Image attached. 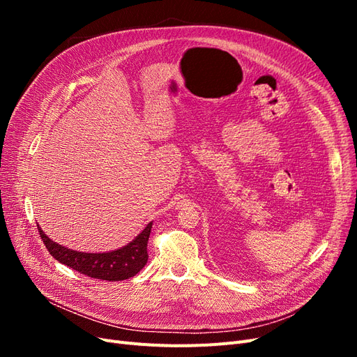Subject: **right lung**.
Listing matches in <instances>:
<instances>
[{"instance_id":"1","label":"right lung","mask_w":357,"mask_h":357,"mask_svg":"<svg viewBox=\"0 0 357 357\" xmlns=\"http://www.w3.org/2000/svg\"><path fill=\"white\" fill-rule=\"evenodd\" d=\"M150 231H152V223H149L134 241L119 250L109 253H83L52 241L38 226L41 241L58 262L75 269L80 274L107 280V282H121L142 271L149 259L147 241Z\"/></svg>"}]
</instances>
